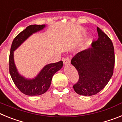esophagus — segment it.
Listing matches in <instances>:
<instances>
[{"mask_svg":"<svg viewBox=\"0 0 122 122\" xmlns=\"http://www.w3.org/2000/svg\"><path fill=\"white\" fill-rule=\"evenodd\" d=\"M63 62H64V65H67V64H70V60L69 58H65L63 60Z\"/></svg>","mask_w":122,"mask_h":122,"instance_id":"1","label":"esophagus"}]
</instances>
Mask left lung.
Masks as SVG:
<instances>
[{"label": "left lung", "mask_w": 122, "mask_h": 122, "mask_svg": "<svg viewBox=\"0 0 122 122\" xmlns=\"http://www.w3.org/2000/svg\"><path fill=\"white\" fill-rule=\"evenodd\" d=\"M98 39L92 47L76 54L71 64L77 70L79 79L74 91L83 96L95 95L106 86L114 72V48L112 41L99 27Z\"/></svg>", "instance_id": "obj_1"}]
</instances>
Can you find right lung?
<instances>
[{
	"mask_svg": "<svg viewBox=\"0 0 122 122\" xmlns=\"http://www.w3.org/2000/svg\"><path fill=\"white\" fill-rule=\"evenodd\" d=\"M45 27V24L30 25L21 32L12 42L9 56V71L13 81L24 95L28 96H38L45 93L51 85L54 74L61 69L63 66L62 61L51 63L44 66L34 79H26L18 72L14 62L13 51L32 34L40 31Z\"/></svg>",
	"mask_w": 122,
	"mask_h": 122,
	"instance_id": "right-lung-1",
	"label": "right lung"
}]
</instances>
